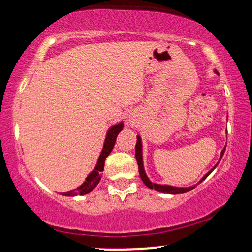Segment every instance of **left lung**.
Listing matches in <instances>:
<instances>
[{"instance_id": "left-lung-1", "label": "left lung", "mask_w": 252, "mask_h": 252, "mask_svg": "<svg viewBox=\"0 0 252 252\" xmlns=\"http://www.w3.org/2000/svg\"><path fill=\"white\" fill-rule=\"evenodd\" d=\"M217 74H218V72L215 71ZM135 156H136V161H137V164H138V172H140V176L141 179H142L143 184L146 185L147 187L150 189H155L158 190V192H161V193H167V194H181V193H186V192H189V190H192L193 189H195V185L194 186H190V187H175V186H169V185H160V184H155V182H152L149 180V178L147 176L146 172H144V166H143V155H142V140H141V136L137 135V142H136V147H135ZM225 153V148L221 150L220 153V158H219V161L218 163L220 162L222 155H224ZM218 163L216 164L215 167H213L212 169L210 170L209 173H206L204 176L201 178V181H204L205 179L209 176L211 173H212V170L216 168L217 166H218Z\"/></svg>"}]
</instances>
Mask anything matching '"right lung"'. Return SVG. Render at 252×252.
<instances>
[{
	"label": "right lung",
	"mask_w": 252,
	"mask_h": 252,
	"mask_svg": "<svg viewBox=\"0 0 252 252\" xmlns=\"http://www.w3.org/2000/svg\"><path fill=\"white\" fill-rule=\"evenodd\" d=\"M123 122H120L115 126H112L111 128L108 130L105 136V141H104L103 144V149L100 152L99 158H98L97 164L94 167V170H92L90 174L86 176L85 181L80 185L79 187H77L76 189L70 190V192H65L62 193L63 195L66 196H76V195H84L88 194V193L94 190V187L99 184L100 179H102V172L104 170V162H105V158H108V155L111 153V150L114 149L115 143H116V137L117 135L122 131L123 129Z\"/></svg>",
	"instance_id": "1"
}]
</instances>
